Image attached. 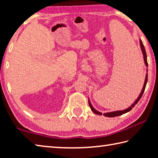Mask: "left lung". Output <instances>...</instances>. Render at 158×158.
I'll use <instances>...</instances> for the list:
<instances>
[{
    "instance_id": "1",
    "label": "left lung",
    "mask_w": 158,
    "mask_h": 158,
    "mask_svg": "<svg viewBox=\"0 0 158 158\" xmlns=\"http://www.w3.org/2000/svg\"><path fill=\"white\" fill-rule=\"evenodd\" d=\"M139 42H140V47H141V52H142V54H143V60H144V63H145V65L146 67H148V63H147V56H146V50H145V48H144V46L143 44V42L141 41V40H139ZM146 78H145V81H144V84L143 85V88H142V90H141V91L140 93V94L139 95L138 98L136 99V100L129 107L124 109V110H119V111H111V112H106V113L103 114V115L106 117H116V116H121L122 114H124L125 113H127V112H129L131 109H132L134 106H135L136 104H137V102H139V100H140L141 98L142 97V95L144 92V90H145V88H146V85L147 84V81H148V69H146ZM89 105L90 106V109H91V110L94 112L95 114H98V115H102V112H100L98 110H96V109L93 107V105H91V102H90V101L89 98Z\"/></svg>"
}]
</instances>
